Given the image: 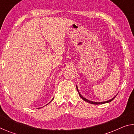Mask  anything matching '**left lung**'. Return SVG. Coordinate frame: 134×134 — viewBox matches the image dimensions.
Instances as JSON below:
<instances>
[{"label":"left lung","mask_w":134,"mask_h":134,"mask_svg":"<svg viewBox=\"0 0 134 134\" xmlns=\"http://www.w3.org/2000/svg\"><path fill=\"white\" fill-rule=\"evenodd\" d=\"M76 88H77V91H78V93H79V96L81 97L82 99L83 100H85V102H88V103H91V104H94V105H99V104H103V103H109V102H111L112 100H113L115 98V97H116V96H114V97H113V98L112 99H109V100H107V101H104V102H93V101H91V100H88V99H87L86 98H85L84 97H83L82 96L81 94V93H79V90H78V88H77V85H76Z\"/></svg>","instance_id":"1"}]
</instances>
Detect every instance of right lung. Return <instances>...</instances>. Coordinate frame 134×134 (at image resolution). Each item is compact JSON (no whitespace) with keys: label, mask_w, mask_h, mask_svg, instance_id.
Listing matches in <instances>:
<instances>
[{"label":"right lung","mask_w":134,"mask_h":134,"mask_svg":"<svg viewBox=\"0 0 134 134\" xmlns=\"http://www.w3.org/2000/svg\"><path fill=\"white\" fill-rule=\"evenodd\" d=\"M53 99H52V100H53ZM52 100H51V101H52ZM50 102H49V103H50ZM49 103H48V104H49ZM48 104H47V105H48Z\"/></svg>","instance_id":"obj_1"}]
</instances>
